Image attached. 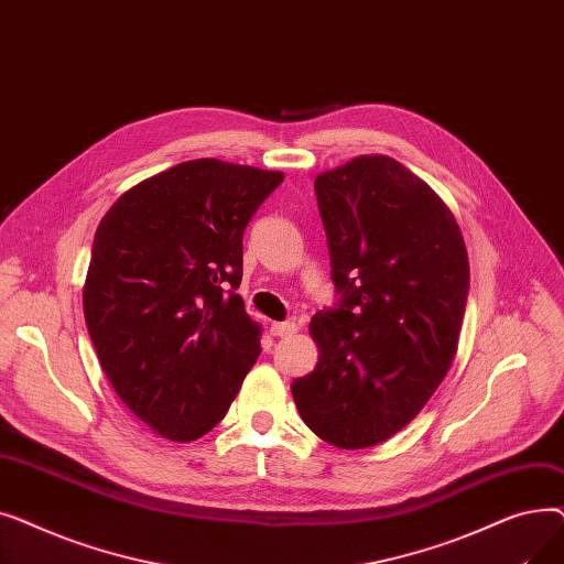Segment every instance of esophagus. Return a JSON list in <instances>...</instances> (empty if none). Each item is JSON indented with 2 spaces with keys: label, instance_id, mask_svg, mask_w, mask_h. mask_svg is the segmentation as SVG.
Masks as SVG:
<instances>
[{
  "label": "esophagus",
  "instance_id": "obj_1",
  "mask_svg": "<svg viewBox=\"0 0 564 564\" xmlns=\"http://www.w3.org/2000/svg\"><path fill=\"white\" fill-rule=\"evenodd\" d=\"M270 332H272L274 336H279V338H285V336L297 334V324H294V322H272Z\"/></svg>",
  "mask_w": 564,
  "mask_h": 564
}]
</instances>
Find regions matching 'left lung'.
<instances>
[{
  "label": "left lung",
  "instance_id": "left-lung-1",
  "mask_svg": "<svg viewBox=\"0 0 564 564\" xmlns=\"http://www.w3.org/2000/svg\"><path fill=\"white\" fill-rule=\"evenodd\" d=\"M340 300L317 311L319 359L292 381L304 423L332 446L400 432L446 377L468 297L462 230L419 175L364 155L315 177Z\"/></svg>",
  "mask_w": 564,
  "mask_h": 564
}]
</instances>
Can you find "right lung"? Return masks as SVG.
Segmentation results:
<instances>
[{"label": "right lung", "instance_id": "1", "mask_svg": "<svg viewBox=\"0 0 564 564\" xmlns=\"http://www.w3.org/2000/svg\"><path fill=\"white\" fill-rule=\"evenodd\" d=\"M283 173L219 160L175 164L102 217L84 283L100 366L134 416L171 441L210 432L260 354L235 290L242 235Z\"/></svg>", "mask_w": 564, "mask_h": 564}]
</instances>
